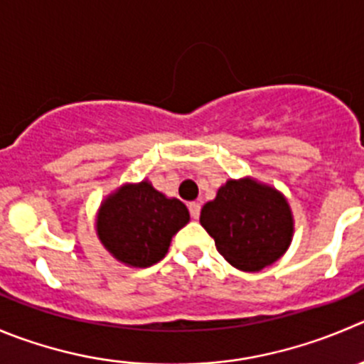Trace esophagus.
<instances>
[{"mask_svg": "<svg viewBox=\"0 0 364 364\" xmlns=\"http://www.w3.org/2000/svg\"><path fill=\"white\" fill-rule=\"evenodd\" d=\"M200 209H202V205H200L198 202H191V203H189V213H191L193 220H198Z\"/></svg>", "mask_w": 364, "mask_h": 364, "instance_id": "34e87169", "label": "esophagus"}]
</instances>
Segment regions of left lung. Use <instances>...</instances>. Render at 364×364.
Returning a JSON list of instances; mask_svg holds the SVG:
<instances>
[{
  "instance_id": "8db88e82",
  "label": "left lung",
  "mask_w": 364,
  "mask_h": 364,
  "mask_svg": "<svg viewBox=\"0 0 364 364\" xmlns=\"http://www.w3.org/2000/svg\"><path fill=\"white\" fill-rule=\"evenodd\" d=\"M200 223L216 250L243 272L273 264L291 243L293 216L286 198L252 178L221 186L216 198L203 205Z\"/></svg>"
}]
</instances>
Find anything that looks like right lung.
I'll return each instance as SVG.
<instances>
[{"label": "right lung", "mask_w": 364, "mask_h": 364, "mask_svg": "<svg viewBox=\"0 0 364 364\" xmlns=\"http://www.w3.org/2000/svg\"><path fill=\"white\" fill-rule=\"evenodd\" d=\"M188 221L184 203L166 198L143 180L123 186L102 203L98 236L117 261L148 268L164 257L171 237Z\"/></svg>", "instance_id": "obj_1"}]
</instances>
